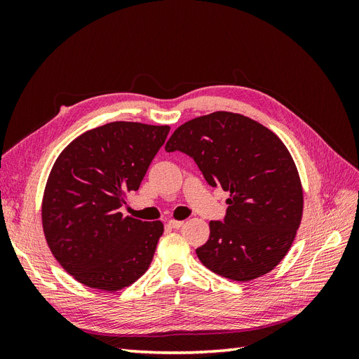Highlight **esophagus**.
Instances as JSON below:
<instances>
[{
	"instance_id": "34e87169",
	"label": "esophagus",
	"mask_w": 359,
	"mask_h": 359,
	"mask_svg": "<svg viewBox=\"0 0 359 359\" xmlns=\"http://www.w3.org/2000/svg\"><path fill=\"white\" fill-rule=\"evenodd\" d=\"M168 224L172 227V229H180V227L184 224V222H181V220H169Z\"/></svg>"
}]
</instances>
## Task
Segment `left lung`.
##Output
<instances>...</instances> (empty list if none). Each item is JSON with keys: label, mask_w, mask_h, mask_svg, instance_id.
Here are the masks:
<instances>
[{"label": "left lung", "mask_w": 359, "mask_h": 359, "mask_svg": "<svg viewBox=\"0 0 359 359\" xmlns=\"http://www.w3.org/2000/svg\"><path fill=\"white\" fill-rule=\"evenodd\" d=\"M166 151L190 156L210 186L229 191L224 222H210L201 262L235 281L268 274L287 255L302 219V186L289 149L255 119L212 112L180 126Z\"/></svg>", "instance_id": "obj_1"}]
</instances>
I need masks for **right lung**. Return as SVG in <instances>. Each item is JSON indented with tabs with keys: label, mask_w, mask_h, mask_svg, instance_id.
<instances>
[{
	"label": "right lung",
	"mask_w": 359,
	"mask_h": 359,
	"mask_svg": "<svg viewBox=\"0 0 359 359\" xmlns=\"http://www.w3.org/2000/svg\"><path fill=\"white\" fill-rule=\"evenodd\" d=\"M169 126L115 121L76 137L55 160L43 193L41 223L58 264L104 292L130 286L154 257L163 223L124 217Z\"/></svg>",
	"instance_id": "obj_1"
}]
</instances>
